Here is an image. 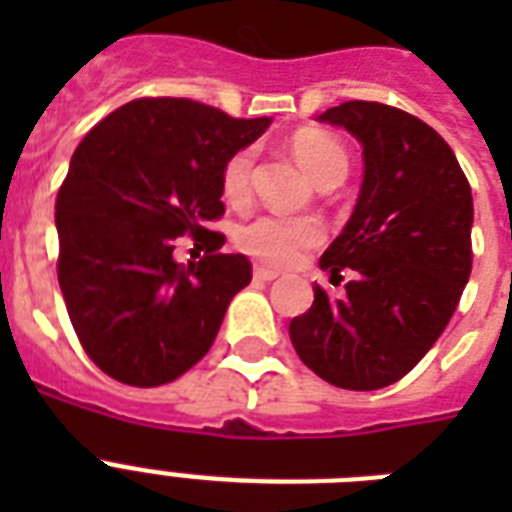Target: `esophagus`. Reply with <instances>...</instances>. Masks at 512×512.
Wrapping results in <instances>:
<instances>
[{
	"mask_svg": "<svg viewBox=\"0 0 512 512\" xmlns=\"http://www.w3.org/2000/svg\"><path fill=\"white\" fill-rule=\"evenodd\" d=\"M255 279L273 281V279H279V271H273V268H265V265H255Z\"/></svg>",
	"mask_w": 512,
	"mask_h": 512,
	"instance_id": "obj_1",
	"label": "esophagus"
}]
</instances>
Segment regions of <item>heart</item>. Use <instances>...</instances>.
I'll list each match as a JSON object with an SVG mask.
<instances>
[{
	"instance_id": "1",
	"label": "heart",
	"mask_w": 512,
	"mask_h": 512,
	"mask_svg": "<svg viewBox=\"0 0 512 512\" xmlns=\"http://www.w3.org/2000/svg\"><path fill=\"white\" fill-rule=\"evenodd\" d=\"M292 154L300 162L316 185L337 180L348 175V151L342 143L327 132L300 130L289 140ZM252 170H255V151L241 148L225 162L223 167V193L233 204L249 196L252 188ZM321 241V225L311 217H284V215H257L239 225L236 231V244L247 255L265 260L273 265H287L300 252L316 247Z\"/></svg>"
}]
</instances>
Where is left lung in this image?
<instances>
[{"label":"left lung","mask_w":512,"mask_h":512,"mask_svg":"<svg viewBox=\"0 0 512 512\" xmlns=\"http://www.w3.org/2000/svg\"><path fill=\"white\" fill-rule=\"evenodd\" d=\"M316 119L361 143L364 180L319 260L329 276L350 273L345 295L313 287L289 337L321 380L377 390L420 364L460 303L473 265V193L452 148L417 116L350 100Z\"/></svg>","instance_id":"1"}]
</instances>
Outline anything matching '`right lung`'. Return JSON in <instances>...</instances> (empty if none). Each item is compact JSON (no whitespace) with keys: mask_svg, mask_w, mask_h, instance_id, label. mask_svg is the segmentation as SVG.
Instances as JSON below:
<instances>
[{"mask_svg":"<svg viewBox=\"0 0 512 512\" xmlns=\"http://www.w3.org/2000/svg\"><path fill=\"white\" fill-rule=\"evenodd\" d=\"M271 127L185 98L116 108L71 156L55 201L58 281L76 337L119 382L156 388L207 356L233 295L252 281L244 255L207 231L223 215V167ZM208 244L199 264L174 239Z\"/></svg>","mask_w":512,"mask_h":512,"instance_id":"add662e5","label":"right lung"}]
</instances>
